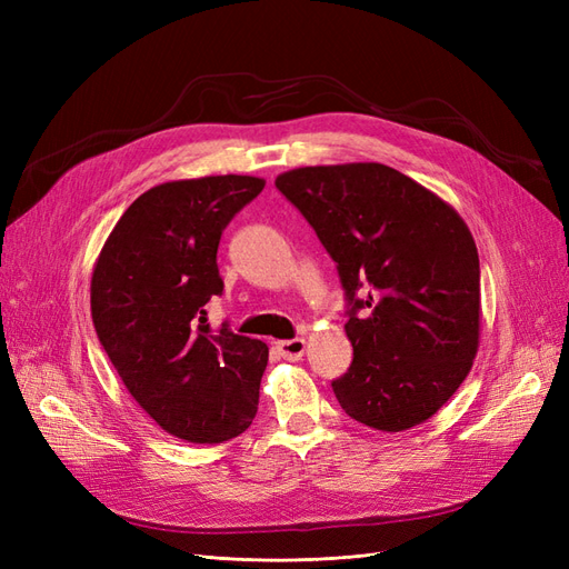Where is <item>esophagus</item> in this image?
I'll return each mask as SVG.
<instances>
[{
    "label": "esophagus",
    "mask_w": 569,
    "mask_h": 569,
    "mask_svg": "<svg viewBox=\"0 0 569 569\" xmlns=\"http://www.w3.org/2000/svg\"><path fill=\"white\" fill-rule=\"evenodd\" d=\"M278 351L282 353V358L287 360H299L306 351V339H287V341H278Z\"/></svg>",
    "instance_id": "34e87169"
}]
</instances>
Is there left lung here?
<instances>
[{"label":"left lung","instance_id":"obj_1","mask_svg":"<svg viewBox=\"0 0 569 569\" xmlns=\"http://www.w3.org/2000/svg\"><path fill=\"white\" fill-rule=\"evenodd\" d=\"M337 263L351 303L347 416L380 432L422 425L479 349V256L451 203L385 163L306 166L274 180Z\"/></svg>","mask_w":569,"mask_h":569}]
</instances>
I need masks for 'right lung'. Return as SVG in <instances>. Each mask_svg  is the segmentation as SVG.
Instances as JSON below:
<instances>
[{
    "label": "right lung",
    "mask_w": 569,
    "mask_h": 569,
    "mask_svg": "<svg viewBox=\"0 0 569 569\" xmlns=\"http://www.w3.org/2000/svg\"><path fill=\"white\" fill-rule=\"evenodd\" d=\"M263 187L253 176L151 187L120 216L92 270L101 347L147 416L184 441H230L256 418L268 347L228 325L213 335L203 306L222 291V230Z\"/></svg>",
    "instance_id": "obj_1"
}]
</instances>
